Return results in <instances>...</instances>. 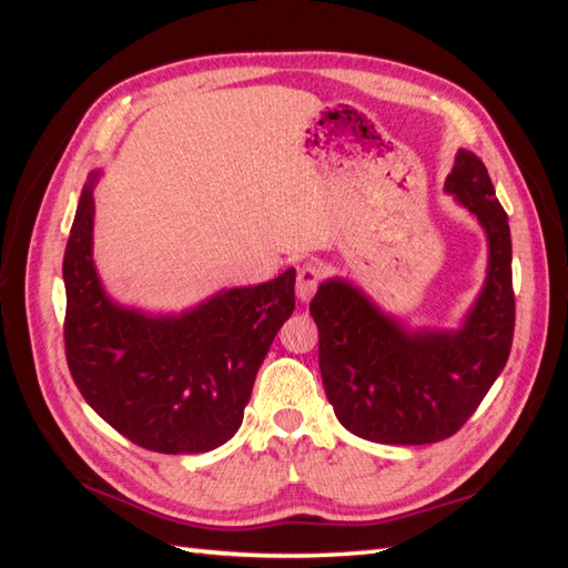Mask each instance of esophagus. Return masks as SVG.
<instances>
[{
  "mask_svg": "<svg viewBox=\"0 0 568 568\" xmlns=\"http://www.w3.org/2000/svg\"><path fill=\"white\" fill-rule=\"evenodd\" d=\"M320 275H322L320 263H315V261H307L297 268V287H295V291H297V297L303 300V303H307V300H312V295L317 293Z\"/></svg>",
  "mask_w": 568,
  "mask_h": 568,
  "instance_id": "obj_1",
  "label": "esophagus"
}]
</instances>
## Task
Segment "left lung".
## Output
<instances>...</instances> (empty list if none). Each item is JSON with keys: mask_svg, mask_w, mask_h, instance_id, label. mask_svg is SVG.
Here are the masks:
<instances>
[{"mask_svg": "<svg viewBox=\"0 0 568 568\" xmlns=\"http://www.w3.org/2000/svg\"><path fill=\"white\" fill-rule=\"evenodd\" d=\"M444 190L488 236V275L464 327L409 332L352 283L320 285L310 315L320 329V371L334 415L356 437L381 444H434L476 413L508 364L515 332L508 214L484 161L458 151Z\"/></svg>", "mask_w": 568, "mask_h": 568, "instance_id": "left-lung-1", "label": "left lung"}]
</instances>
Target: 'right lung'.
Here are the masks:
<instances>
[{
    "label": "right lung",
    "mask_w": 568,
    "mask_h": 568,
    "mask_svg": "<svg viewBox=\"0 0 568 568\" xmlns=\"http://www.w3.org/2000/svg\"><path fill=\"white\" fill-rule=\"evenodd\" d=\"M94 180L80 195L63 258L70 376L94 413L143 449L212 452L241 427L263 358L293 315L295 271L173 317L119 307L92 261Z\"/></svg>",
    "instance_id": "obj_1"
}]
</instances>
